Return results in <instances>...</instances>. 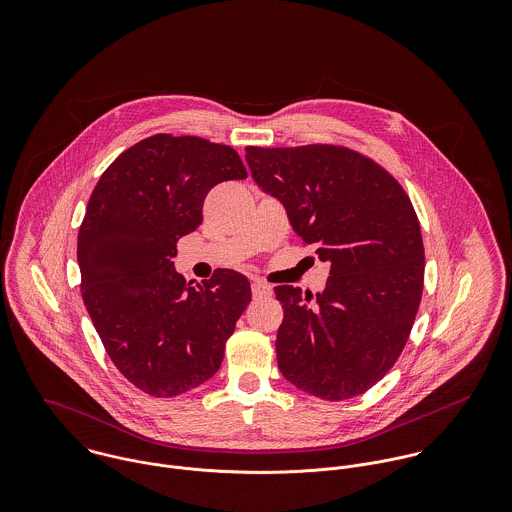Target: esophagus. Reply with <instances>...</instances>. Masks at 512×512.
Segmentation results:
<instances>
[{
  "label": "esophagus",
  "instance_id": "obj_1",
  "mask_svg": "<svg viewBox=\"0 0 512 512\" xmlns=\"http://www.w3.org/2000/svg\"><path fill=\"white\" fill-rule=\"evenodd\" d=\"M252 295H254L256 299L270 297V295H272V286L266 284V282H254V284H252Z\"/></svg>",
  "mask_w": 512,
  "mask_h": 512
}]
</instances>
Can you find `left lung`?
I'll return each instance as SVG.
<instances>
[{
    "instance_id": "8db88e82",
    "label": "left lung",
    "mask_w": 512,
    "mask_h": 512,
    "mask_svg": "<svg viewBox=\"0 0 512 512\" xmlns=\"http://www.w3.org/2000/svg\"><path fill=\"white\" fill-rule=\"evenodd\" d=\"M246 161L331 266L321 293L274 288L284 307L282 374L323 400L365 394L398 361L424 290V242L406 191L345 146H248Z\"/></svg>"
}]
</instances>
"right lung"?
Returning a JSON list of instances; mask_svg holds the SVG:
<instances>
[{
    "label": "right lung",
    "instance_id": "1",
    "mask_svg": "<svg viewBox=\"0 0 512 512\" xmlns=\"http://www.w3.org/2000/svg\"><path fill=\"white\" fill-rule=\"evenodd\" d=\"M246 177L230 146L155 134L120 153L90 195L76 248L82 299L112 363L149 396L207 382L252 299L234 270L193 286L173 266L207 193Z\"/></svg>",
    "mask_w": 512,
    "mask_h": 512
}]
</instances>
